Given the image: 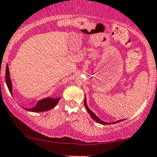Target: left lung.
<instances>
[{
  "mask_svg": "<svg viewBox=\"0 0 157 157\" xmlns=\"http://www.w3.org/2000/svg\"><path fill=\"white\" fill-rule=\"evenodd\" d=\"M84 106H85V108H86V110H87V111H88V113H90V116H91V117H92V119H93V120H95V121H96L97 123H100V124L110 125V124H113V123H119V122L123 121V120H118V121H116V122H113V123H106V122H104V121H102V120H101L100 119L98 118V117H97L96 115H95V113H94L93 112H92V110H90V109L88 108V106H87L86 99V98H85V99H84Z\"/></svg>",
  "mask_w": 157,
  "mask_h": 157,
  "instance_id": "obj_1",
  "label": "left lung"
}]
</instances>
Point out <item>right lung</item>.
Listing matches in <instances>:
<instances>
[{
    "mask_svg": "<svg viewBox=\"0 0 157 157\" xmlns=\"http://www.w3.org/2000/svg\"><path fill=\"white\" fill-rule=\"evenodd\" d=\"M5 79H6V83L7 86L9 91L13 95V86L12 82H11L10 77V72H9V67L6 65V74H5ZM60 100V98H47L44 99L39 101L37 103V105L32 108H25V110L29 111L32 112H42L47 111V110H51L53 108H55L56 105H57L59 101Z\"/></svg>",
    "mask_w": 157,
    "mask_h": 157,
    "instance_id": "add662e5",
    "label": "right lung"
}]
</instances>
